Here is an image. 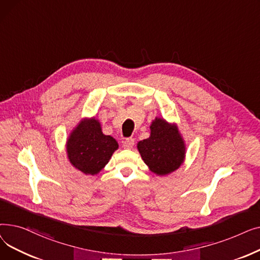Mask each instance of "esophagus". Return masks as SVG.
Instances as JSON below:
<instances>
[{
	"instance_id": "34e87169",
	"label": "esophagus",
	"mask_w": 260,
	"mask_h": 260,
	"mask_svg": "<svg viewBox=\"0 0 260 260\" xmlns=\"http://www.w3.org/2000/svg\"><path fill=\"white\" fill-rule=\"evenodd\" d=\"M134 144H135V139L134 138H127V139H125L124 142H123V147L126 148V149H132Z\"/></svg>"
}]
</instances>
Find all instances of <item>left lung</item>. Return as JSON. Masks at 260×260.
<instances>
[{
  "label": "left lung",
  "instance_id": "1",
  "mask_svg": "<svg viewBox=\"0 0 260 260\" xmlns=\"http://www.w3.org/2000/svg\"><path fill=\"white\" fill-rule=\"evenodd\" d=\"M149 128V137L137 144L141 158L149 171L158 176H166L178 170L184 162L186 153L178 126L156 117Z\"/></svg>",
  "mask_w": 260,
  "mask_h": 260
}]
</instances>
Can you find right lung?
I'll use <instances>...</instances> for the list:
<instances>
[{"instance_id":"add662e5","label":"right lung","mask_w":260,"mask_h":260,"mask_svg":"<svg viewBox=\"0 0 260 260\" xmlns=\"http://www.w3.org/2000/svg\"><path fill=\"white\" fill-rule=\"evenodd\" d=\"M118 142L102 133L98 119L84 118L66 140V153L72 166L85 175H97L107 165Z\"/></svg>"}]
</instances>
